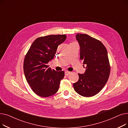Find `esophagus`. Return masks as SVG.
<instances>
[{
  "instance_id": "1",
  "label": "esophagus",
  "mask_w": 128,
  "mask_h": 128,
  "mask_svg": "<svg viewBox=\"0 0 128 128\" xmlns=\"http://www.w3.org/2000/svg\"><path fill=\"white\" fill-rule=\"evenodd\" d=\"M70 74V72H68V71H66L65 72V75H66V76H68V75H69Z\"/></svg>"
}]
</instances>
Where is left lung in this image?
<instances>
[{
	"label": "left lung",
	"mask_w": 128,
	"mask_h": 128,
	"mask_svg": "<svg viewBox=\"0 0 128 128\" xmlns=\"http://www.w3.org/2000/svg\"><path fill=\"white\" fill-rule=\"evenodd\" d=\"M76 38L86 70L84 74H78V81L73 86L79 95L91 97L103 88L108 79L110 66L107 51L101 42L88 35L78 33Z\"/></svg>",
	"instance_id": "left-lung-1"
}]
</instances>
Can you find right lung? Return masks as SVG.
Returning a JSON list of instances; mask_svg holds the SVG:
<instances>
[{
    "label": "right lung",
    "mask_w": 128,
    "mask_h": 128,
    "mask_svg": "<svg viewBox=\"0 0 128 128\" xmlns=\"http://www.w3.org/2000/svg\"><path fill=\"white\" fill-rule=\"evenodd\" d=\"M66 38V35L38 37L26 54L23 64L25 76L31 89L39 96H50L59 89L64 72L52 70L48 63L54 56L58 46Z\"/></svg>",
    "instance_id": "1"
}]
</instances>
